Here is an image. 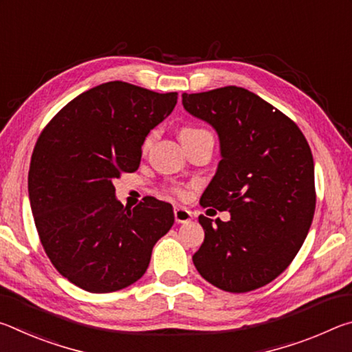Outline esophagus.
Listing matches in <instances>:
<instances>
[{
  "instance_id": "obj_1",
  "label": "esophagus",
  "mask_w": 352,
  "mask_h": 352,
  "mask_svg": "<svg viewBox=\"0 0 352 352\" xmlns=\"http://www.w3.org/2000/svg\"><path fill=\"white\" fill-rule=\"evenodd\" d=\"M174 216H175V222L177 223H188L190 219H192V212H190L189 210H186V208H182L178 206L174 210Z\"/></svg>"
}]
</instances>
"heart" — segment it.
<instances>
[{"instance_id":"b5f03b06","label":"heart","mask_w":352,"mask_h":352,"mask_svg":"<svg viewBox=\"0 0 352 352\" xmlns=\"http://www.w3.org/2000/svg\"><path fill=\"white\" fill-rule=\"evenodd\" d=\"M201 129H184L182 135H186V133H194V132H200ZM152 140H153V135H148L146 141H144V148H147L148 146L152 144ZM172 192H174L175 195H178V197H184V190L182 188H172Z\"/></svg>"}]
</instances>
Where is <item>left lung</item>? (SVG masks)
Returning a JSON list of instances; mask_svg holds the SVG:
<instances>
[{
	"mask_svg": "<svg viewBox=\"0 0 352 352\" xmlns=\"http://www.w3.org/2000/svg\"><path fill=\"white\" fill-rule=\"evenodd\" d=\"M182 98L219 136L222 160L200 205L231 214L228 222L199 217L205 239L192 256L195 269L225 292L259 289L287 269L311 228V147L292 119L245 88Z\"/></svg>",
	"mask_w": 352,
	"mask_h": 352,
	"instance_id": "left-lung-1",
	"label": "left lung"
}]
</instances>
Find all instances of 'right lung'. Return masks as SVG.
Returning <instances> with one entry per match:
<instances>
[{
  "instance_id": "right-lung-1",
  "label": "right lung",
  "mask_w": 352,
  "mask_h": 352,
  "mask_svg": "<svg viewBox=\"0 0 352 352\" xmlns=\"http://www.w3.org/2000/svg\"><path fill=\"white\" fill-rule=\"evenodd\" d=\"M175 104L177 93L107 82L68 102L38 136L29 204L47 258L77 287L109 294L136 283L174 225L170 204L144 197L130 210L113 180L138 169L146 136Z\"/></svg>"
}]
</instances>
